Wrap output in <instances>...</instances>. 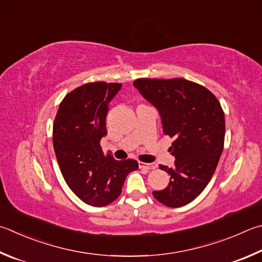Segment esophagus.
Masks as SVG:
<instances>
[{
    "instance_id": "34e87169",
    "label": "esophagus",
    "mask_w": 262,
    "mask_h": 262,
    "mask_svg": "<svg viewBox=\"0 0 262 262\" xmlns=\"http://www.w3.org/2000/svg\"><path fill=\"white\" fill-rule=\"evenodd\" d=\"M139 167L150 170V169H156L157 168V165L156 164H146V163H142V161H140Z\"/></svg>"
}]
</instances>
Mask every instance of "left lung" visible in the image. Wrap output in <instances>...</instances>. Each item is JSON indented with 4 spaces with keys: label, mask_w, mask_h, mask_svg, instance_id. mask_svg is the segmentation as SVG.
Instances as JSON below:
<instances>
[{
    "label": "left lung",
    "mask_w": 262,
    "mask_h": 262,
    "mask_svg": "<svg viewBox=\"0 0 262 262\" xmlns=\"http://www.w3.org/2000/svg\"><path fill=\"white\" fill-rule=\"evenodd\" d=\"M134 85L158 110L164 134L174 137V166H159L170 181L152 194L168 207L187 205L210 182L222 154L226 123L220 102L204 85L181 78L137 79Z\"/></svg>",
    "instance_id": "left-lung-1"
}]
</instances>
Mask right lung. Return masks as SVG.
Segmentation results:
<instances>
[{"label": "right lung", "mask_w": 262, "mask_h": 262, "mask_svg": "<svg viewBox=\"0 0 262 262\" xmlns=\"http://www.w3.org/2000/svg\"><path fill=\"white\" fill-rule=\"evenodd\" d=\"M121 83H84L69 93L57 112L52 143L70 189L88 205L102 207L120 196L126 177L139 168L134 159L104 156L101 139L107 134L108 103Z\"/></svg>", "instance_id": "obj_1"}]
</instances>
